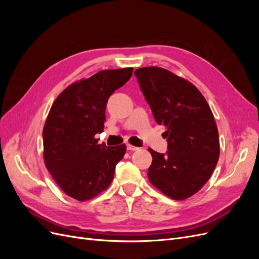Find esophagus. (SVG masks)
<instances>
[{
  "label": "esophagus",
  "mask_w": 259,
  "mask_h": 259,
  "mask_svg": "<svg viewBox=\"0 0 259 259\" xmlns=\"http://www.w3.org/2000/svg\"><path fill=\"white\" fill-rule=\"evenodd\" d=\"M127 150H130V151H136V150H139V148L135 147V146H132V145H127Z\"/></svg>",
  "instance_id": "34e87169"
}]
</instances>
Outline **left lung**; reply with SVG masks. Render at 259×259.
I'll return each instance as SVG.
<instances>
[{
	"mask_svg": "<svg viewBox=\"0 0 259 259\" xmlns=\"http://www.w3.org/2000/svg\"><path fill=\"white\" fill-rule=\"evenodd\" d=\"M154 120L166 128V154L148 150L149 182L173 200L197 193L213 174L219 158V136L213 112L188 80L160 67L134 72Z\"/></svg>",
	"mask_w": 259,
	"mask_h": 259,
	"instance_id": "left-lung-1",
	"label": "left lung"
}]
</instances>
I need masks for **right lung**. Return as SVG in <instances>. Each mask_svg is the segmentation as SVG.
I'll return each mask as SVG.
<instances>
[{
  "label": "right lung",
  "mask_w": 259,
  "mask_h": 259,
  "mask_svg": "<svg viewBox=\"0 0 259 259\" xmlns=\"http://www.w3.org/2000/svg\"><path fill=\"white\" fill-rule=\"evenodd\" d=\"M133 68L103 70L70 84L55 99L43 128V159L55 183L69 197L88 201L110 186L124 144H98L108 98L126 83Z\"/></svg>",
  "instance_id": "obj_1"
}]
</instances>
